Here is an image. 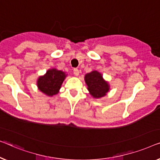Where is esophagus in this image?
Segmentation results:
<instances>
[{
	"label": "esophagus",
	"mask_w": 160,
	"mask_h": 160,
	"mask_svg": "<svg viewBox=\"0 0 160 160\" xmlns=\"http://www.w3.org/2000/svg\"><path fill=\"white\" fill-rule=\"evenodd\" d=\"M73 72H74V75L75 76L79 75V70H78V69L77 68H75L73 69Z\"/></svg>",
	"instance_id": "34e87169"
}]
</instances>
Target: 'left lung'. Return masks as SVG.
<instances>
[{
    "label": "left lung",
    "instance_id": "8db88e82",
    "mask_svg": "<svg viewBox=\"0 0 160 160\" xmlns=\"http://www.w3.org/2000/svg\"><path fill=\"white\" fill-rule=\"evenodd\" d=\"M88 89L94 98H101L109 91V87L107 82L103 80L102 75L96 71L88 73L85 76Z\"/></svg>",
    "mask_w": 160,
    "mask_h": 160
}]
</instances>
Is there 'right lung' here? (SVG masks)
I'll return each mask as SVG.
<instances>
[{"mask_svg": "<svg viewBox=\"0 0 160 160\" xmlns=\"http://www.w3.org/2000/svg\"><path fill=\"white\" fill-rule=\"evenodd\" d=\"M65 77L66 75L64 72L56 69H49L46 75L38 78V87L40 91L46 95H55L60 89Z\"/></svg>", "mask_w": 160, "mask_h": 160, "instance_id": "obj_1", "label": "right lung"}]
</instances>
